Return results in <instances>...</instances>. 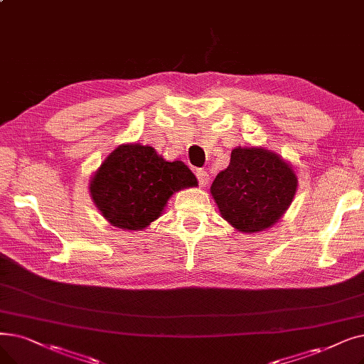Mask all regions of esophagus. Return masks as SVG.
<instances>
[{
	"label": "esophagus",
	"instance_id": "esophagus-1",
	"mask_svg": "<svg viewBox=\"0 0 364 364\" xmlns=\"http://www.w3.org/2000/svg\"><path fill=\"white\" fill-rule=\"evenodd\" d=\"M196 177H198V181H199L200 187H207V184L210 183V173L207 171L198 169L196 171Z\"/></svg>",
	"mask_w": 364,
	"mask_h": 364
}]
</instances>
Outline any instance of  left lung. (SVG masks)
<instances>
[{
  "instance_id": "1",
  "label": "left lung",
  "mask_w": 364,
  "mask_h": 364,
  "mask_svg": "<svg viewBox=\"0 0 364 364\" xmlns=\"http://www.w3.org/2000/svg\"><path fill=\"white\" fill-rule=\"evenodd\" d=\"M297 191L293 166L263 147H236L229 166L217 173L210 192L228 223L242 233L272 228Z\"/></svg>"
}]
</instances>
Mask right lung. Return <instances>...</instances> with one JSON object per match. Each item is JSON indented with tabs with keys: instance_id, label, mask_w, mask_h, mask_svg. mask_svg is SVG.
<instances>
[{
	"instance_id": "right-lung-1",
	"label": "right lung",
	"mask_w": 364,
	"mask_h": 364,
	"mask_svg": "<svg viewBox=\"0 0 364 364\" xmlns=\"http://www.w3.org/2000/svg\"><path fill=\"white\" fill-rule=\"evenodd\" d=\"M196 186L184 162H168L153 147L129 143L105 157L90 177L89 192L109 225L143 230L162 215L173 193Z\"/></svg>"
}]
</instances>
